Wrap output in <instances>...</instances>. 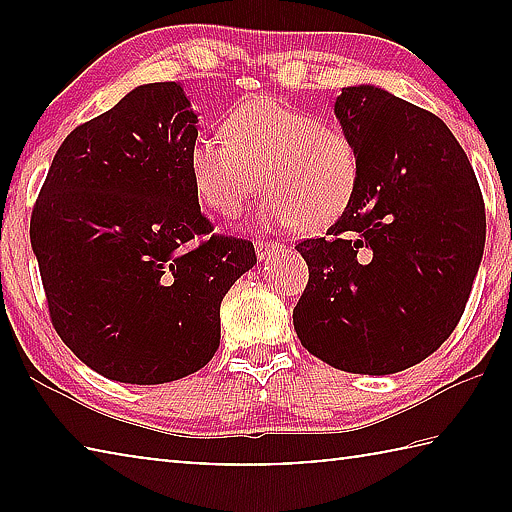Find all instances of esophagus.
<instances>
[{
  "mask_svg": "<svg viewBox=\"0 0 512 512\" xmlns=\"http://www.w3.org/2000/svg\"><path fill=\"white\" fill-rule=\"evenodd\" d=\"M282 250L280 244H273V241H255V253L259 257V262L264 259H271L273 255H277Z\"/></svg>",
  "mask_w": 512,
  "mask_h": 512,
  "instance_id": "1",
  "label": "esophagus"
}]
</instances>
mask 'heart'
<instances>
[{"label":"heart","instance_id":"obj_1","mask_svg":"<svg viewBox=\"0 0 512 512\" xmlns=\"http://www.w3.org/2000/svg\"><path fill=\"white\" fill-rule=\"evenodd\" d=\"M198 203L235 219L264 189L268 219L320 232L348 210L359 187L357 144L341 126L273 97L223 117L221 135L196 137L187 153Z\"/></svg>","mask_w":512,"mask_h":512}]
</instances>
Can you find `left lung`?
<instances>
[{
	"label": "left lung",
	"mask_w": 512,
	"mask_h": 512,
	"mask_svg": "<svg viewBox=\"0 0 512 512\" xmlns=\"http://www.w3.org/2000/svg\"><path fill=\"white\" fill-rule=\"evenodd\" d=\"M334 115L357 144L359 187L329 239L296 246L309 282L293 327L329 366L393 375L463 316L485 246L481 189L443 121L384 88H343Z\"/></svg>",
	"instance_id": "left-lung-1"
}]
</instances>
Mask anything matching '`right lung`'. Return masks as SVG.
Listing matches in <instances>:
<instances>
[{
    "label": "right lung",
    "mask_w": 512,
    "mask_h": 512,
    "mask_svg": "<svg viewBox=\"0 0 512 512\" xmlns=\"http://www.w3.org/2000/svg\"><path fill=\"white\" fill-rule=\"evenodd\" d=\"M198 115L180 83H146L81 124L54 155L31 246L63 343L121 384L201 370L221 300L257 264L246 239L210 235L189 178Z\"/></svg>",
    "instance_id": "obj_1"
}]
</instances>
